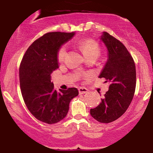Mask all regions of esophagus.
Masks as SVG:
<instances>
[{"label":"esophagus","mask_w":153,"mask_h":153,"mask_svg":"<svg viewBox=\"0 0 153 153\" xmlns=\"http://www.w3.org/2000/svg\"><path fill=\"white\" fill-rule=\"evenodd\" d=\"M80 95H82V94H85L88 92V90L87 88H85V87H79L78 89Z\"/></svg>","instance_id":"1"}]
</instances>
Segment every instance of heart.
I'll return each instance as SVG.
<instances>
[{
	"label": "heart",
	"instance_id": "b5f03b06",
	"mask_svg": "<svg viewBox=\"0 0 153 153\" xmlns=\"http://www.w3.org/2000/svg\"><path fill=\"white\" fill-rule=\"evenodd\" d=\"M79 47L85 56L86 58L92 56H99L100 53V48L98 43L92 39H86L81 40L79 42ZM67 48L66 45H63L60 48L58 52V59L59 61H63L66 56Z\"/></svg>",
	"mask_w": 153,
	"mask_h": 153
}]
</instances>
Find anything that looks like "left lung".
<instances>
[{"label": "left lung", "mask_w": 153, "mask_h": 153, "mask_svg": "<svg viewBox=\"0 0 153 153\" xmlns=\"http://www.w3.org/2000/svg\"><path fill=\"white\" fill-rule=\"evenodd\" d=\"M108 49V60L100 78L110 83L109 89L90 114L100 123H110L126 112L131 103L136 87V68L133 58L122 42L108 32L100 37Z\"/></svg>", "instance_id": "8db88e82"}]
</instances>
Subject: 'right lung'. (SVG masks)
<instances>
[{
    "instance_id": "right-lung-1",
    "label": "right lung",
    "mask_w": 153,
    "mask_h": 153,
    "mask_svg": "<svg viewBox=\"0 0 153 153\" xmlns=\"http://www.w3.org/2000/svg\"><path fill=\"white\" fill-rule=\"evenodd\" d=\"M74 32H48L36 39L26 51L19 67L20 88L30 112L42 122H59L68 114L69 103L79 95L74 87L54 90L51 74L58 68V52Z\"/></svg>"
}]
</instances>
